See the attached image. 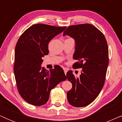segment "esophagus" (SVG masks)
<instances>
[{"instance_id":"1","label":"esophagus","mask_w":122,"mask_h":122,"mask_svg":"<svg viewBox=\"0 0 122 122\" xmlns=\"http://www.w3.org/2000/svg\"><path fill=\"white\" fill-rule=\"evenodd\" d=\"M63 70H64V71L65 74L66 75V72H67V71H68V70L66 69V68H63Z\"/></svg>"}]
</instances>
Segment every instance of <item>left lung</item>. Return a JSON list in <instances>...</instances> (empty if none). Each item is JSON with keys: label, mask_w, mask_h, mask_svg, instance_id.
<instances>
[{"label": "left lung", "mask_w": 122, "mask_h": 122, "mask_svg": "<svg viewBox=\"0 0 122 122\" xmlns=\"http://www.w3.org/2000/svg\"><path fill=\"white\" fill-rule=\"evenodd\" d=\"M75 41L73 58L78 60L73 66L82 68L79 78L68 71L66 77L72 84L67 92L68 102L76 107H83L96 99L102 89L109 63L108 48L104 34L93 25L69 26L63 33Z\"/></svg>", "instance_id": "left-lung-1"}]
</instances>
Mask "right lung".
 Here are the masks:
<instances>
[{
  "label": "right lung",
  "instance_id": "obj_1",
  "mask_svg": "<svg viewBox=\"0 0 122 122\" xmlns=\"http://www.w3.org/2000/svg\"><path fill=\"white\" fill-rule=\"evenodd\" d=\"M66 26L36 24L20 36L15 49L14 71L18 91L23 99L36 106L47 102L50 92L66 76L60 66L46 71L42 57L49 53L48 43Z\"/></svg>",
  "mask_w": 122,
  "mask_h": 122
}]
</instances>
